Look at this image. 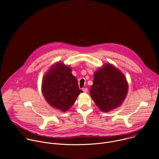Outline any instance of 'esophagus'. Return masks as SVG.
Returning <instances> with one entry per match:
<instances>
[{"label": "esophagus", "instance_id": "esophagus-1", "mask_svg": "<svg viewBox=\"0 0 159 159\" xmlns=\"http://www.w3.org/2000/svg\"><path fill=\"white\" fill-rule=\"evenodd\" d=\"M82 90H83V92L84 93H87L88 92V89L87 88H84L83 89H82Z\"/></svg>", "mask_w": 159, "mask_h": 159}]
</instances>
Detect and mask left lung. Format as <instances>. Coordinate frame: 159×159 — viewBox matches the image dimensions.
Segmentation results:
<instances>
[{
	"mask_svg": "<svg viewBox=\"0 0 159 159\" xmlns=\"http://www.w3.org/2000/svg\"><path fill=\"white\" fill-rule=\"evenodd\" d=\"M128 90L125 75L117 68L107 63L94 73L90 94L102 111L108 112L121 106Z\"/></svg>",
	"mask_w": 159,
	"mask_h": 159,
	"instance_id": "obj_1",
	"label": "left lung"
}]
</instances>
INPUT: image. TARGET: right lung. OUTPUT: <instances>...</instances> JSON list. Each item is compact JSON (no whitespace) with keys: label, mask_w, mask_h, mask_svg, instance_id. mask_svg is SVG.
Instances as JSON below:
<instances>
[{"label":"right lung","mask_w":159,"mask_h":159,"mask_svg":"<svg viewBox=\"0 0 159 159\" xmlns=\"http://www.w3.org/2000/svg\"><path fill=\"white\" fill-rule=\"evenodd\" d=\"M43 95L53 107L62 112L69 110L83 91L77 80L72 74V69L61 62L52 65L44 74L41 85Z\"/></svg>","instance_id":"right-lung-1"}]
</instances>
